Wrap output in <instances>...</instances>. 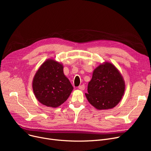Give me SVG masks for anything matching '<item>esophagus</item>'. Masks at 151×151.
Returning <instances> with one entry per match:
<instances>
[{"instance_id": "1", "label": "esophagus", "mask_w": 151, "mask_h": 151, "mask_svg": "<svg viewBox=\"0 0 151 151\" xmlns=\"http://www.w3.org/2000/svg\"><path fill=\"white\" fill-rule=\"evenodd\" d=\"M78 89H80L81 91H83V90H84V89H85V86H84V84L81 85V86H80L78 87Z\"/></svg>"}]
</instances>
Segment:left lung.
Here are the masks:
<instances>
[{
	"label": "left lung",
	"instance_id": "left-lung-1",
	"mask_svg": "<svg viewBox=\"0 0 151 151\" xmlns=\"http://www.w3.org/2000/svg\"><path fill=\"white\" fill-rule=\"evenodd\" d=\"M125 81L120 71L113 63H101L93 71L88 84L86 97L97 109H108L115 107L125 92Z\"/></svg>",
	"mask_w": 151,
	"mask_h": 151
}]
</instances>
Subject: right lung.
Returning a JSON list of instances; mask_svg holds the SVG:
<instances>
[{"label": "right lung", "mask_w": 151, "mask_h": 151, "mask_svg": "<svg viewBox=\"0 0 151 151\" xmlns=\"http://www.w3.org/2000/svg\"><path fill=\"white\" fill-rule=\"evenodd\" d=\"M63 68L62 63L49 59L37 71L32 88L36 99L42 105L57 108L69 97L73 88L63 73Z\"/></svg>", "instance_id": "obj_1"}]
</instances>
